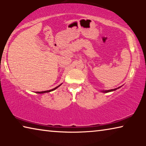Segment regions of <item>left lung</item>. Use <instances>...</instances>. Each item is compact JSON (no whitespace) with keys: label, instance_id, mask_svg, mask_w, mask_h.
<instances>
[{"label":"left lung","instance_id":"obj_1","mask_svg":"<svg viewBox=\"0 0 146 146\" xmlns=\"http://www.w3.org/2000/svg\"><path fill=\"white\" fill-rule=\"evenodd\" d=\"M121 88V86H120V87H118V88H117L113 89V90H105V91H101V92H102V93H109V92H111V91H114L117 90H118V89H119V88Z\"/></svg>","mask_w":146,"mask_h":146}]
</instances>
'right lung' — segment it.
I'll list each match as a JSON object with an SVG mask.
<instances>
[{"label":"right lung","instance_id":"add662e5","mask_svg":"<svg viewBox=\"0 0 146 146\" xmlns=\"http://www.w3.org/2000/svg\"><path fill=\"white\" fill-rule=\"evenodd\" d=\"M62 84H62H60V85H58V86H56V88H53V89H52V90H48V91H36V92H35L36 93H38V94H42V93H49V92H51V91H54V90H55L56 89H57L58 87H60V86Z\"/></svg>","mask_w":146,"mask_h":146}]
</instances>
